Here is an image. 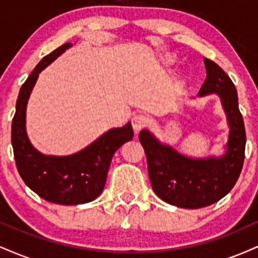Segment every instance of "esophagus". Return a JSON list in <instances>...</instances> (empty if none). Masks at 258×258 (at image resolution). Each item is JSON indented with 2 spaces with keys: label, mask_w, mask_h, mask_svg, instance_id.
Listing matches in <instances>:
<instances>
[{
  "label": "esophagus",
  "mask_w": 258,
  "mask_h": 258,
  "mask_svg": "<svg viewBox=\"0 0 258 258\" xmlns=\"http://www.w3.org/2000/svg\"><path fill=\"white\" fill-rule=\"evenodd\" d=\"M148 122H149V119H148L146 115L143 114L135 115V116L132 117V127L136 132L141 131L142 128H144V127L148 125Z\"/></svg>",
  "instance_id": "34e87169"
}]
</instances>
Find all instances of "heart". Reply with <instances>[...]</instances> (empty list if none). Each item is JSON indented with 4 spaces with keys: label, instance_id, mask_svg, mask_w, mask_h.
<instances>
[{
    "label": "heart",
    "instance_id": "obj_1",
    "mask_svg": "<svg viewBox=\"0 0 258 258\" xmlns=\"http://www.w3.org/2000/svg\"><path fill=\"white\" fill-rule=\"evenodd\" d=\"M170 60H171V59H170Z\"/></svg>",
    "mask_w": 258,
    "mask_h": 258
}]
</instances>
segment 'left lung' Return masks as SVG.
I'll return each instance as SVG.
<instances>
[{
	"mask_svg": "<svg viewBox=\"0 0 258 258\" xmlns=\"http://www.w3.org/2000/svg\"><path fill=\"white\" fill-rule=\"evenodd\" d=\"M204 63L206 80L198 96H220L230 128L226 154L221 158L191 159L161 144L147 130L139 132L154 191L160 199L183 209H200L226 197L240 176L245 159L246 135L235 86L215 61L205 58Z\"/></svg>",
	"mask_w": 258,
	"mask_h": 258,
	"instance_id": "8db88e82",
	"label": "left lung"
}]
</instances>
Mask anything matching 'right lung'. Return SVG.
<instances>
[{
	"label": "right lung",
	"mask_w": 258,
	"mask_h": 258,
	"mask_svg": "<svg viewBox=\"0 0 258 258\" xmlns=\"http://www.w3.org/2000/svg\"><path fill=\"white\" fill-rule=\"evenodd\" d=\"M72 43H64L42 58L20 88L12 121V146L18 172L38 197L53 204L79 205L97 199L105 185L115 152L131 141V123L112 128L82 149L68 156L43 155L29 141L25 130L26 104L35 82L47 65L55 60Z\"/></svg>",
	"instance_id": "right-lung-1"
}]
</instances>
